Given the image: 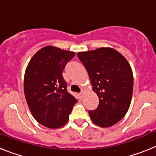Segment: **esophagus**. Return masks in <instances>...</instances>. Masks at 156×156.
Here are the masks:
<instances>
[{
    "instance_id": "obj_1",
    "label": "esophagus",
    "mask_w": 156,
    "mask_h": 156,
    "mask_svg": "<svg viewBox=\"0 0 156 156\" xmlns=\"http://www.w3.org/2000/svg\"><path fill=\"white\" fill-rule=\"evenodd\" d=\"M84 92H85V90H83V89H81V91H80V98H83Z\"/></svg>"
}]
</instances>
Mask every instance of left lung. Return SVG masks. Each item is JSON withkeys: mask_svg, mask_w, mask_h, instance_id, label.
Returning <instances> with one entry per match:
<instances>
[{"mask_svg": "<svg viewBox=\"0 0 156 156\" xmlns=\"http://www.w3.org/2000/svg\"><path fill=\"white\" fill-rule=\"evenodd\" d=\"M99 98L98 108L88 112L94 124L109 127L123 118L131 102L133 76L131 67L119 52L100 48L78 52Z\"/></svg>", "mask_w": 156, "mask_h": 156, "instance_id": "obj_1", "label": "left lung"}]
</instances>
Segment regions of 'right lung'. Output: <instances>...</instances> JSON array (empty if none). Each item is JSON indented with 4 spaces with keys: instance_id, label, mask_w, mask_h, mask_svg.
<instances>
[{
    "instance_id": "1",
    "label": "right lung",
    "mask_w": 156,
    "mask_h": 156,
    "mask_svg": "<svg viewBox=\"0 0 156 156\" xmlns=\"http://www.w3.org/2000/svg\"><path fill=\"white\" fill-rule=\"evenodd\" d=\"M75 53L54 46L41 48L30 59L24 76L27 105L37 122L51 129L69 120L77 100L67 91L62 76L65 66Z\"/></svg>"
}]
</instances>
